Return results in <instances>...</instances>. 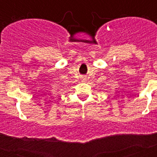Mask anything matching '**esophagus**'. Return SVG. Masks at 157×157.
<instances>
[{
    "label": "esophagus",
    "mask_w": 157,
    "mask_h": 157,
    "mask_svg": "<svg viewBox=\"0 0 157 157\" xmlns=\"http://www.w3.org/2000/svg\"><path fill=\"white\" fill-rule=\"evenodd\" d=\"M81 81H82V82H86V78L85 76H82Z\"/></svg>",
    "instance_id": "esophagus-1"
}]
</instances>
